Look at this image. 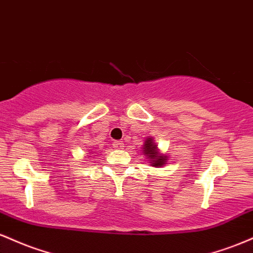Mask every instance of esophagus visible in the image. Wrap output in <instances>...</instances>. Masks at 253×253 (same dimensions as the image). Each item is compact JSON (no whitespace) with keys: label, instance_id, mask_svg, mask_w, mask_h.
<instances>
[{"label":"esophagus","instance_id":"esophagus-1","mask_svg":"<svg viewBox=\"0 0 253 253\" xmlns=\"http://www.w3.org/2000/svg\"><path fill=\"white\" fill-rule=\"evenodd\" d=\"M124 141H119V140H117V141H114V143H113V146L115 147V149L117 150H123L124 149Z\"/></svg>","mask_w":253,"mask_h":253}]
</instances>
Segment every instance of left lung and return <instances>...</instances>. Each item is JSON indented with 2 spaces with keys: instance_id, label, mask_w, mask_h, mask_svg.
<instances>
[{
  "instance_id": "8db88e82",
  "label": "left lung",
  "mask_w": 253,
  "mask_h": 253,
  "mask_svg": "<svg viewBox=\"0 0 253 253\" xmlns=\"http://www.w3.org/2000/svg\"><path fill=\"white\" fill-rule=\"evenodd\" d=\"M143 152L144 155L147 156V159L150 161L151 167H163L164 164H167L168 157L165 155L159 153L158 149H157V145L153 141L152 138H147L145 140L143 145Z\"/></svg>"
}]
</instances>
